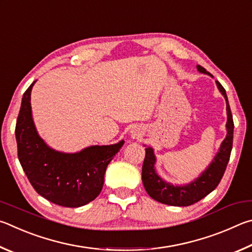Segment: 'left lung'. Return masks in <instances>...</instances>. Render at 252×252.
I'll return each instance as SVG.
<instances>
[{
  "instance_id": "8db88e82",
  "label": "left lung",
  "mask_w": 252,
  "mask_h": 252,
  "mask_svg": "<svg viewBox=\"0 0 252 252\" xmlns=\"http://www.w3.org/2000/svg\"><path fill=\"white\" fill-rule=\"evenodd\" d=\"M197 69L200 73L210 75V73L207 72L200 65H197ZM216 83H217L219 91L221 92V94L223 95L227 103V136L223 139L221 145H220L219 152L215 156L213 162H211L208 166V168L196 180H193L190 184L185 185V186H174V185L166 183L165 180H162L157 175L155 170L156 157L154 155L153 148H145L146 149V156H145L142 170L144 187L153 199L159 201L161 204L184 207L190 206L195 204V202L201 200L202 198H205L218 186L224 174V170L227 168L232 149L233 119L226 91H224V88L218 81H216Z\"/></svg>"
}]
</instances>
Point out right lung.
Segmentation results:
<instances>
[{
    "label": "right lung",
    "instance_id": "right-lung-1",
    "mask_svg": "<svg viewBox=\"0 0 252 252\" xmlns=\"http://www.w3.org/2000/svg\"><path fill=\"white\" fill-rule=\"evenodd\" d=\"M25 91L17 116L15 137L17 156L31 185L53 204L76 208L99 195L106 168L124 145V140L107 146H91L79 153L56 152L44 143L35 128L31 92Z\"/></svg>",
    "mask_w": 252,
    "mask_h": 252
}]
</instances>
